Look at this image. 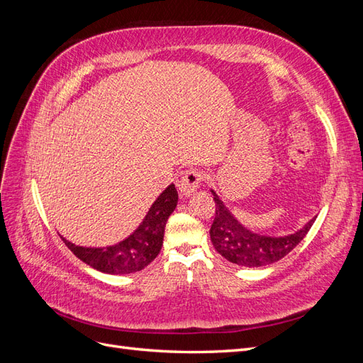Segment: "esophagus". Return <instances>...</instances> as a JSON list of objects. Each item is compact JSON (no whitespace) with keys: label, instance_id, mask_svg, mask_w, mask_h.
I'll use <instances>...</instances> for the list:
<instances>
[{"label":"esophagus","instance_id":"34e87169","mask_svg":"<svg viewBox=\"0 0 363 363\" xmlns=\"http://www.w3.org/2000/svg\"><path fill=\"white\" fill-rule=\"evenodd\" d=\"M203 180V174L196 169H189L183 174L182 180L179 182V194L180 196H191Z\"/></svg>","mask_w":363,"mask_h":363}]
</instances>
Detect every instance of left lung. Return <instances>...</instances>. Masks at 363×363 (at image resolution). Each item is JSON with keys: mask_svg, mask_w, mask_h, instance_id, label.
Wrapping results in <instances>:
<instances>
[{"mask_svg": "<svg viewBox=\"0 0 363 363\" xmlns=\"http://www.w3.org/2000/svg\"><path fill=\"white\" fill-rule=\"evenodd\" d=\"M211 192L216 206L211 240L219 255L240 267L257 268L276 263L301 242L315 223V218H312L300 230L284 236L260 235L240 224L219 195L213 189Z\"/></svg>", "mask_w": 363, "mask_h": 363, "instance_id": "8db88e82", "label": "left lung"}]
</instances>
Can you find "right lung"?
<instances>
[{"instance_id":"1","label":"right lung","mask_w":363,"mask_h":363,"mask_svg":"<svg viewBox=\"0 0 363 363\" xmlns=\"http://www.w3.org/2000/svg\"><path fill=\"white\" fill-rule=\"evenodd\" d=\"M179 194L174 183L164 189L156 201L151 204L145 218L133 233L108 247H80L65 239L74 255L96 271L106 274H131L144 269L157 257L163 245L164 225L168 218L177 207Z\"/></svg>"}]
</instances>
